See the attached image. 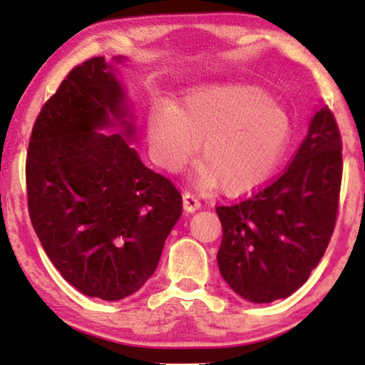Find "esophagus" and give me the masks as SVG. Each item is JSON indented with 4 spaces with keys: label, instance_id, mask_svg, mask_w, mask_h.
<instances>
[{
    "label": "esophagus",
    "instance_id": "34e87169",
    "mask_svg": "<svg viewBox=\"0 0 365 365\" xmlns=\"http://www.w3.org/2000/svg\"><path fill=\"white\" fill-rule=\"evenodd\" d=\"M183 209H185L187 212H195L197 209H200L199 197L192 194V192H185V194H183Z\"/></svg>",
    "mask_w": 365,
    "mask_h": 365
}]
</instances>
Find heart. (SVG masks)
<instances>
[{"mask_svg": "<svg viewBox=\"0 0 365 365\" xmlns=\"http://www.w3.org/2000/svg\"><path fill=\"white\" fill-rule=\"evenodd\" d=\"M145 128L153 158L170 173L185 168L202 139L199 182L226 194L261 185L292 137L284 108L249 82L202 83L188 89L178 106L153 104Z\"/></svg>", "mask_w": 365, "mask_h": 365, "instance_id": "b5f03b06", "label": "heart"}]
</instances>
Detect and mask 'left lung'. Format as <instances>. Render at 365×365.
<instances>
[{
  "instance_id": "left-lung-1",
  "label": "left lung",
  "mask_w": 365,
  "mask_h": 365,
  "mask_svg": "<svg viewBox=\"0 0 365 365\" xmlns=\"http://www.w3.org/2000/svg\"><path fill=\"white\" fill-rule=\"evenodd\" d=\"M341 137L328 106L274 182L233 206L216 207L223 226L217 266L237 295L252 304L287 299L309 279L336 223Z\"/></svg>"
}]
</instances>
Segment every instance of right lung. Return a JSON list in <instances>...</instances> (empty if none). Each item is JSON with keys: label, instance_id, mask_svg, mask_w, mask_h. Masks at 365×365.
I'll return each mask as SVG.
<instances>
[{"label": "right lung", "instance_id": "obj_1", "mask_svg": "<svg viewBox=\"0 0 365 365\" xmlns=\"http://www.w3.org/2000/svg\"><path fill=\"white\" fill-rule=\"evenodd\" d=\"M125 61L96 56L66 75L37 116L25 166L44 252L72 287L101 300L144 287L182 215V194L130 145L135 120L116 75Z\"/></svg>", "mask_w": 365, "mask_h": 365}]
</instances>
